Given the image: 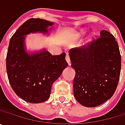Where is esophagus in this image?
Listing matches in <instances>:
<instances>
[{
    "label": "esophagus",
    "mask_w": 125,
    "mask_h": 125,
    "mask_svg": "<svg viewBox=\"0 0 125 125\" xmlns=\"http://www.w3.org/2000/svg\"><path fill=\"white\" fill-rule=\"evenodd\" d=\"M66 61L67 62V63H68V64H69V65H70V64H71V62H70V57H69V53H66Z\"/></svg>",
    "instance_id": "34e87169"
}]
</instances>
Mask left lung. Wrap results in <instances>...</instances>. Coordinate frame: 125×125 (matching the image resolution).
I'll return each instance as SVG.
<instances>
[{
  "instance_id": "8db88e82",
  "label": "left lung",
  "mask_w": 125,
  "mask_h": 125,
  "mask_svg": "<svg viewBox=\"0 0 125 125\" xmlns=\"http://www.w3.org/2000/svg\"><path fill=\"white\" fill-rule=\"evenodd\" d=\"M84 47L71 49V66L75 70L74 95L81 105L95 107L112 98L119 83L121 55L117 42L109 32Z\"/></svg>"
}]
</instances>
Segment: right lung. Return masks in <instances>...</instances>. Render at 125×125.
Listing matches in <instances>:
<instances>
[{
    "label": "right lung",
    "mask_w": 125,
    "mask_h": 125,
    "mask_svg": "<svg viewBox=\"0 0 125 125\" xmlns=\"http://www.w3.org/2000/svg\"><path fill=\"white\" fill-rule=\"evenodd\" d=\"M53 23L41 19H30L21 24L10 39L6 56V71L15 93L25 101L38 104L47 101L52 85L68 66L66 53L53 56L42 51L28 55L24 40L30 32L45 33Z\"/></svg>",
    "instance_id": "obj_1"
}]
</instances>
